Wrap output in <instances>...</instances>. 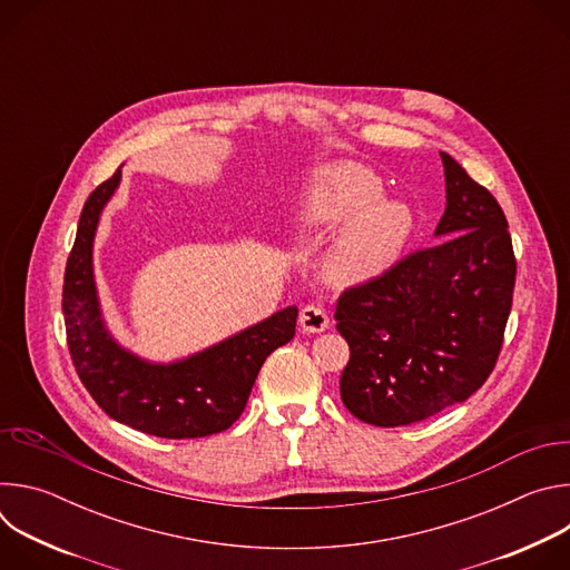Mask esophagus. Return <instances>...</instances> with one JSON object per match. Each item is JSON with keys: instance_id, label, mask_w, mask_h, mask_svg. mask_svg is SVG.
<instances>
[{"instance_id": "1", "label": "esophagus", "mask_w": 570, "mask_h": 570, "mask_svg": "<svg viewBox=\"0 0 570 570\" xmlns=\"http://www.w3.org/2000/svg\"><path fill=\"white\" fill-rule=\"evenodd\" d=\"M299 327L306 334H320L324 330H330V315L317 304H306L299 311Z\"/></svg>"}]
</instances>
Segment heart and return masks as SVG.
<instances>
[{
    "instance_id": "heart-1",
    "label": "heart",
    "mask_w": 570,
    "mask_h": 570,
    "mask_svg": "<svg viewBox=\"0 0 570 570\" xmlns=\"http://www.w3.org/2000/svg\"><path fill=\"white\" fill-rule=\"evenodd\" d=\"M381 196L379 176L356 161H330L311 174L293 223L306 234L342 227L324 259L330 282L354 286L383 275L411 240L415 227L411 207Z\"/></svg>"
}]
</instances>
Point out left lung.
<instances>
[{"mask_svg":"<svg viewBox=\"0 0 570 570\" xmlns=\"http://www.w3.org/2000/svg\"><path fill=\"white\" fill-rule=\"evenodd\" d=\"M442 155L446 209L438 243L347 288L336 330L350 345L347 411L394 429L469 399L492 374L512 308L517 259L497 198Z\"/></svg>","mask_w":570,"mask_h":570,"instance_id":"left-lung-1","label":"left lung"}]
</instances>
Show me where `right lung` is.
Returning <instances> with one entry per match:
<instances>
[{
	"label": "right lung",
	"mask_w": 570,
	"mask_h": 570,
	"mask_svg": "<svg viewBox=\"0 0 570 570\" xmlns=\"http://www.w3.org/2000/svg\"><path fill=\"white\" fill-rule=\"evenodd\" d=\"M119 183L121 169L86 200L65 268L62 313L76 374L106 415L135 431L167 440L220 433L246 409L264 361L295 336L297 306L174 363L124 350L106 327L92 266L99 218Z\"/></svg>",
	"instance_id": "right-lung-1"
}]
</instances>
